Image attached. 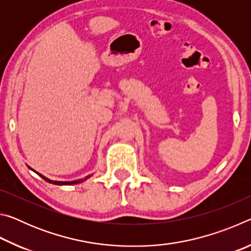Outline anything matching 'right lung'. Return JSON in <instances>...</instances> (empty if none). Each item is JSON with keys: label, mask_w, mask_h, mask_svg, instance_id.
<instances>
[{"label": "right lung", "mask_w": 251, "mask_h": 251, "mask_svg": "<svg viewBox=\"0 0 251 251\" xmlns=\"http://www.w3.org/2000/svg\"><path fill=\"white\" fill-rule=\"evenodd\" d=\"M39 175H40L42 178H43L44 180H46L48 182H50V184H54V185H75V184H79V182H82V181H84V180H86L88 177H91V176H87V177H85L84 179L74 180V181H55V180H50V179H49V178L44 177L43 175H41V174H39Z\"/></svg>", "instance_id": "obj_1"}]
</instances>
